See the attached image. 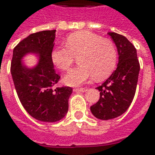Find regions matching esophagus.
Returning <instances> with one entry per match:
<instances>
[{
  "mask_svg": "<svg viewBox=\"0 0 155 155\" xmlns=\"http://www.w3.org/2000/svg\"><path fill=\"white\" fill-rule=\"evenodd\" d=\"M74 92H85V91H87V89H85V88H74Z\"/></svg>",
  "mask_w": 155,
  "mask_h": 155,
  "instance_id": "obj_1",
  "label": "esophagus"
}]
</instances>
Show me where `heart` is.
Wrapping results in <instances>:
<instances>
[{
	"instance_id": "b5f03b06",
	"label": "heart",
	"mask_w": 155,
	"mask_h": 155,
	"mask_svg": "<svg viewBox=\"0 0 155 155\" xmlns=\"http://www.w3.org/2000/svg\"><path fill=\"white\" fill-rule=\"evenodd\" d=\"M65 46H56L51 51L52 63L61 71H67L79 56L80 64L65 74L64 83L79 86L92 78L103 80L114 71L117 51L112 41L102 39L93 32L83 31L67 36Z\"/></svg>"
}]
</instances>
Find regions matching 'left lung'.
I'll return each mask as SVG.
<instances>
[{
    "mask_svg": "<svg viewBox=\"0 0 155 155\" xmlns=\"http://www.w3.org/2000/svg\"><path fill=\"white\" fill-rule=\"evenodd\" d=\"M116 45L119 62L116 70L96 89L100 100L91 107L97 119L108 120L124 114L130 107L136 91L140 73L137 51L128 39L115 32H109Z\"/></svg>",
    "mask_w": 155,
    "mask_h": 155,
    "instance_id": "8db88e82",
    "label": "left lung"
}]
</instances>
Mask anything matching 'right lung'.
I'll return each instance as SVG.
<instances>
[{"label":"right lung","instance_id":"1","mask_svg":"<svg viewBox=\"0 0 155 155\" xmlns=\"http://www.w3.org/2000/svg\"><path fill=\"white\" fill-rule=\"evenodd\" d=\"M55 30L33 33L13 50L11 73L19 100L30 115L43 122H56L67 114L68 101L72 93L69 86L54 87L61 76L51 61ZM27 54L39 55L32 68L22 63Z\"/></svg>","mask_w":155,"mask_h":155}]
</instances>
